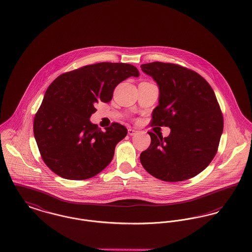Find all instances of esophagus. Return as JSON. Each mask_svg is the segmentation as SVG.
Instances as JSON below:
<instances>
[{
  "mask_svg": "<svg viewBox=\"0 0 252 252\" xmlns=\"http://www.w3.org/2000/svg\"><path fill=\"white\" fill-rule=\"evenodd\" d=\"M137 130H135L133 128H128V134L130 135V136H134V135H136L137 134Z\"/></svg>",
  "mask_w": 252,
  "mask_h": 252,
  "instance_id": "esophagus-1",
  "label": "esophagus"
}]
</instances>
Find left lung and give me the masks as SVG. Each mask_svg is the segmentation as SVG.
Masks as SVG:
<instances>
[{"label": "left lung", "mask_w": 252, "mask_h": 252, "mask_svg": "<svg viewBox=\"0 0 252 252\" xmlns=\"http://www.w3.org/2000/svg\"><path fill=\"white\" fill-rule=\"evenodd\" d=\"M160 89L151 126H168L170 134L148 132L150 146L140 155L149 174L165 182H181L202 172L217 153L223 119L215 93L197 72L170 63L141 65Z\"/></svg>", "instance_id": "obj_1"}]
</instances>
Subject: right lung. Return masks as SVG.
Returning <instances> with one entry per match:
<instances>
[{"mask_svg":"<svg viewBox=\"0 0 252 252\" xmlns=\"http://www.w3.org/2000/svg\"><path fill=\"white\" fill-rule=\"evenodd\" d=\"M139 75L129 63H98L60 75L50 84L35 114L33 131L43 161L54 173L86 180L109 164L127 129L112 123L102 131L89 118L98 102L111 101L121 82Z\"/></svg>","mask_w":252,"mask_h":252,"instance_id":"right-lung-1","label":"right lung"}]
</instances>
